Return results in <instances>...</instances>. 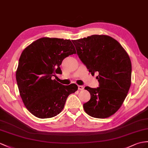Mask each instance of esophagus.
<instances>
[{"instance_id": "esophagus-1", "label": "esophagus", "mask_w": 148, "mask_h": 148, "mask_svg": "<svg viewBox=\"0 0 148 148\" xmlns=\"http://www.w3.org/2000/svg\"><path fill=\"white\" fill-rule=\"evenodd\" d=\"M78 90H83L84 89V86H82V85H78Z\"/></svg>"}]
</instances>
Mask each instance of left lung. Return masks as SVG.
I'll use <instances>...</instances> for the list:
<instances>
[{
  "label": "left lung",
  "mask_w": 148,
  "mask_h": 148,
  "mask_svg": "<svg viewBox=\"0 0 148 148\" xmlns=\"http://www.w3.org/2000/svg\"><path fill=\"white\" fill-rule=\"evenodd\" d=\"M88 71L99 82L97 88L85 86L90 100L84 104L90 116L105 119L112 116L123 103L131 85V62L117 40L107 35H92L72 41Z\"/></svg>",
  "instance_id": "left-lung-1"
}]
</instances>
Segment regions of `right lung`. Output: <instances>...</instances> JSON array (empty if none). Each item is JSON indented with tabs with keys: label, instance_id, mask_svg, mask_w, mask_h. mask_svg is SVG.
<instances>
[{
	"label": "right lung",
	"instance_id": "right-lung-1",
	"mask_svg": "<svg viewBox=\"0 0 148 148\" xmlns=\"http://www.w3.org/2000/svg\"><path fill=\"white\" fill-rule=\"evenodd\" d=\"M76 54L70 39L41 38L21 53L16 77L20 96L26 109L40 119L53 117L63 109L68 97L78 90L75 84L63 85L53 77L62 74L60 66Z\"/></svg>",
	"mask_w": 148,
	"mask_h": 148
}]
</instances>
